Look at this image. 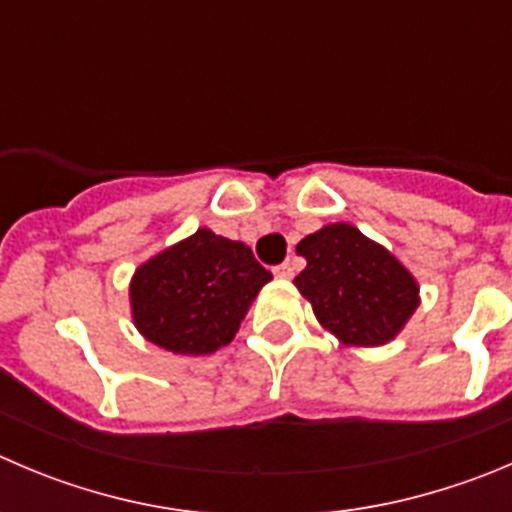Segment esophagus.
Wrapping results in <instances>:
<instances>
[{
  "mask_svg": "<svg viewBox=\"0 0 512 512\" xmlns=\"http://www.w3.org/2000/svg\"><path fill=\"white\" fill-rule=\"evenodd\" d=\"M274 276L276 279H291V276H294V264H291V261H284V264H279L274 269Z\"/></svg>",
  "mask_w": 512,
  "mask_h": 512,
  "instance_id": "obj_1",
  "label": "esophagus"
}]
</instances>
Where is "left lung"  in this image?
Returning <instances> with one entry per match:
<instances>
[{
  "label": "left lung",
  "mask_w": 512,
  "mask_h": 512,
  "mask_svg": "<svg viewBox=\"0 0 512 512\" xmlns=\"http://www.w3.org/2000/svg\"><path fill=\"white\" fill-rule=\"evenodd\" d=\"M306 269L296 289L316 321L347 347L392 342L420 306L417 279L397 256L349 223H329L301 238Z\"/></svg>",
  "instance_id": "8db88e82"
}]
</instances>
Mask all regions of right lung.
Returning <instances> with one entry per match:
<instances>
[{"label": "right lung", "instance_id": "add662e5", "mask_svg": "<svg viewBox=\"0 0 512 512\" xmlns=\"http://www.w3.org/2000/svg\"><path fill=\"white\" fill-rule=\"evenodd\" d=\"M271 281L241 241L198 228L155 253L130 279L133 324L155 347L203 357L231 344L243 316Z\"/></svg>", "mask_w": 512, "mask_h": 512}]
</instances>
